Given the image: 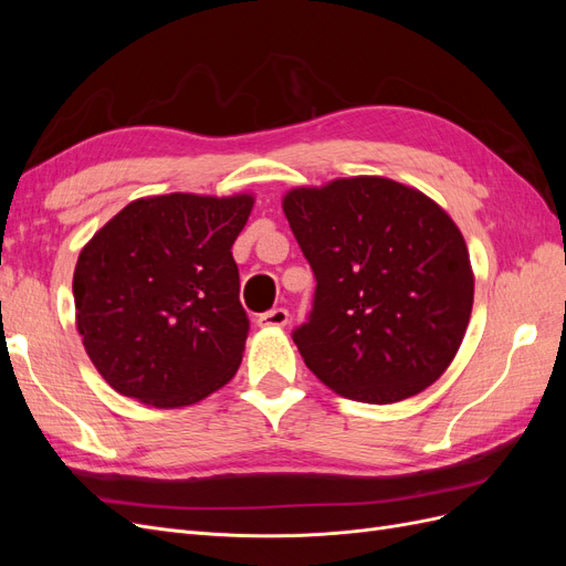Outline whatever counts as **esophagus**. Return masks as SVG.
<instances>
[{"mask_svg":"<svg viewBox=\"0 0 566 566\" xmlns=\"http://www.w3.org/2000/svg\"><path fill=\"white\" fill-rule=\"evenodd\" d=\"M287 318H290L287 310H283V306H276V310H269V312L256 316V323H260V328H283Z\"/></svg>","mask_w":566,"mask_h":566,"instance_id":"esophagus-1","label":"esophagus"}]
</instances>
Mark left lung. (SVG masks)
I'll return each mask as SVG.
<instances>
[{"label":"left lung","mask_w":566,"mask_h":566,"mask_svg":"<svg viewBox=\"0 0 566 566\" xmlns=\"http://www.w3.org/2000/svg\"><path fill=\"white\" fill-rule=\"evenodd\" d=\"M316 290L295 345L316 378L354 401L430 387L465 337L468 245L434 200L382 177L293 188L283 198Z\"/></svg>","instance_id":"obj_1"}]
</instances>
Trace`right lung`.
I'll list each match as a JSON object with an SVG mask.
<instances>
[{
    "label": "right lung",
    "instance_id": "right-lung-1",
    "mask_svg": "<svg viewBox=\"0 0 566 566\" xmlns=\"http://www.w3.org/2000/svg\"><path fill=\"white\" fill-rule=\"evenodd\" d=\"M252 202L245 193L142 198L82 248L73 276L77 331L123 397L177 408L235 375L250 318L231 248Z\"/></svg>",
    "mask_w": 566,
    "mask_h": 566
}]
</instances>
